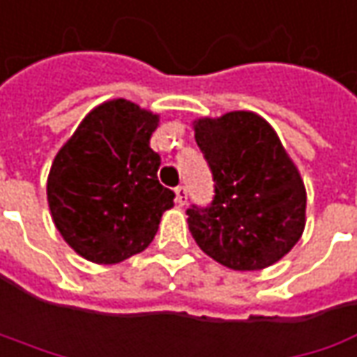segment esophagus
Returning a JSON list of instances; mask_svg holds the SVG:
<instances>
[{"label": "esophagus", "instance_id": "1", "mask_svg": "<svg viewBox=\"0 0 357 357\" xmlns=\"http://www.w3.org/2000/svg\"><path fill=\"white\" fill-rule=\"evenodd\" d=\"M176 202H178L179 206H185L188 204V190L183 185L176 188Z\"/></svg>", "mask_w": 357, "mask_h": 357}]
</instances>
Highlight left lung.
<instances>
[{
	"label": "left lung",
	"mask_w": 357,
	"mask_h": 357,
	"mask_svg": "<svg viewBox=\"0 0 357 357\" xmlns=\"http://www.w3.org/2000/svg\"><path fill=\"white\" fill-rule=\"evenodd\" d=\"M195 142L213 176L208 208L188 209L204 254L229 270H264L302 238L303 179L270 123L254 112L194 121Z\"/></svg>",
	"instance_id": "obj_1"
}]
</instances>
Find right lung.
Returning <instances> with one entry per match:
<instances>
[{"label":"right lung","mask_w":357,"mask_h":357,"mask_svg":"<svg viewBox=\"0 0 357 357\" xmlns=\"http://www.w3.org/2000/svg\"><path fill=\"white\" fill-rule=\"evenodd\" d=\"M160 116L128 100L93 107L57 151L47 204L73 252L93 264H119L148 248L176 194L158 179L149 137Z\"/></svg>","instance_id":"add662e5"}]
</instances>
